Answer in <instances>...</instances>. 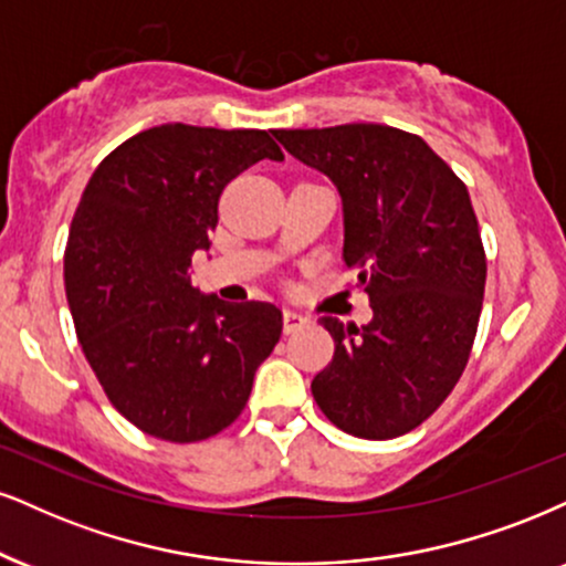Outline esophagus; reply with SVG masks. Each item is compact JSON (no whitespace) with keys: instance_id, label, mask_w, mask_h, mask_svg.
<instances>
[{"instance_id":"34e87169","label":"esophagus","mask_w":566,"mask_h":566,"mask_svg":"<svg viewBox=\"0 0 566 566\" xmlns=\"http://www.w3.org/2000/svg\"><path fill=\"white\" fill-rule=\"evenodd\" d=\"M306 323H310V317L302 315V312L283 310V331L285 333H294V331H298V327H304Z\"/></svg>"}]
</instances>
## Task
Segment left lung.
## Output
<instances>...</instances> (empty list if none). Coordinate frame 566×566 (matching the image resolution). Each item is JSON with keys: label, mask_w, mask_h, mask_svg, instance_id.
Listing matches in <instances>:
<instances>
[{"label": "left lung", "mask_w": 566, "mask_h": 566, "mask_svg": "<svg viewBox=\"0 0 566 566\" xmlns=\"http://www.w3.org/2000/svg\"><path fill=\"white\" fill-rule=\"evenodd\" d=\"M272 134L338 188L344 262L373 306L361 327L319 319L336 354L312 396L348 436L399 438L446 401L475 340L485 251L470 193L420 136L390 125Z\"/></svg>", "instance_id": "obj_1"}]
</instances>
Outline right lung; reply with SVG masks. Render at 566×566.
Wrapping results in <instances>:
<instances>
[{"instance_id":"obj_1","label":"right lung","mask_w":566,"mask_h":566,"mask_svg":"<svg viewBox=\"0 0 566 566\" xmlns=\"http://www.w3.org/2000/svg\"><path fill=\"white\" fill-rule=\"evenodd\" d=\"M260 159L281 163L268 130L165 123L102 159L75 209L65 294L104 394L146 436L205 441L247 407L283 315L228 304L191 283L222 188Z\"/></svg>"}]
</instances>
